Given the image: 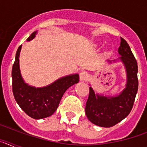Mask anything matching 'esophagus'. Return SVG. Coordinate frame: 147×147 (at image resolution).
Segmentation results:
<instances>
[{"label": "esophagus", "instance_id": "esophagus-1", "mask_svg": "<svg viewBox=\"0 0 147 147\" xmlns=\"http://www.w3.org/2000/svg\"><path fill=\"white\" fill-rule=\"evenodd\" d=\"M89 78V74L87 71H82L80 74V81H87Z\"/></svg>", "mask_w": 147, "mask_h": 147}]
</instances>
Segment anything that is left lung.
Segmentation results:
<instances>
[{
  "label": "left lung",
  "mask_w": 147,
  "mask_h": 147,
  "mask_svg": "<svg viewBox=\"0 0 147 147\" xmlns=\"http://www.w3.org/2000/svg\"><path fill=\"white\" fill-rule=\"evenodd\" d=\"M119 53L127 71L125 89L119 96L106 97L96 95L90 88L85 113L90 121L99 127H111L125 119L133 107L138 88L137 61L127 41L122 37Z\"/></svg>",
  "instance_id": "1"
}]
</instances>
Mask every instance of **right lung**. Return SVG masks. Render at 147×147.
<instances>
[{"mask_svg": "<svg viewBox=\"0 0 147 147\" xmlns=\"http://www.w3.org/2000/svg\"><path fill=\"white\" fill-rule=\"evenodd\" d=\"M36 33V32L32 33L27 40H32ZM21 47L22 45H20L17 51L11 71L14 97L20 108L32 119H41L49 117L57 110L61 98L67 88L79 82V75L62 77L44 88H36L29 86L24 82L20 74L19 56Z\"/></svg>", "mask_w": 147, "mask_h": 147, "instance_id": "1", "label": "right lung"}]
</instances>
